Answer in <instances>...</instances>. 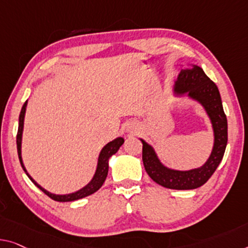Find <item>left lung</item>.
<instances>
[{"instance_id":"left-lung-1","label":"left lung","mask_w":248,"mask_h":248,"mask_svg":"<svg viewBox=\"0 0 248 248\" xmlns=\"http://www.w3.org/2000/svg\"><path fill=\"white\" fill-rule=\"evenodd\" d=\"M175 92L177 94H187L205 108L212 121L215 138L212 154L202 167L186 171L173 170L162 165L154 148L140 139L142 142V161L150 178L161 186L178 190L195 189L212 177L223 159L227 145V118L218 88L197 65L180 71L175 82Z\"/></svg>"}]
</instances>
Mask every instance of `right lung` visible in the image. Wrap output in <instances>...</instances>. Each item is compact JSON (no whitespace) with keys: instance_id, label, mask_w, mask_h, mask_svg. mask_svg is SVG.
<instances>
[{"instance_id":"1","label":"right lung","mask_w":248,"mask_h":248,"mask_svg":"<svg viewBox=\"0 0 248 248\" xmlns=\"http://www.w3.org/2000/svg\"><path fill=\"white\" fill-rule=\"evenodd\" d=\"M27 103L28 101L24 102L23 107H22L21 112H20V117H18V129H17V135H16V147H17V155H18V159H20L21 166L23 168V170L27 173L28 177L32 180V183L35 185L36 187L40 188L44 194L49 196L50 198H52L55 202H73L77 201V199H81L87 197L89 195H92L95 193L99 188H100L105 180L107 178V175H108V170H109V158L114 155L118 151V149L123 146V143L124 142V139L119 138L112 140L109 143L102 148L100 155H99L98 158V166H97V170H95V173L93 176V178L91 179V182L89 183L87 186H84L83 188H81L80 190L76 191V193L72 194H68V195H55V194H51L49 191L44 189L40 185L35 182L34 179L32 178L31 176L29 175L27 169H25L23 161H22V157H21V142H22V132H23V124H24V114H25V109H27Z\"/></svg>"}]
</instances>
